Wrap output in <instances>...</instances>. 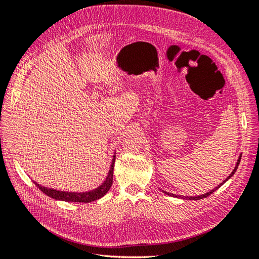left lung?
<instances>
[{
	"instance_id": "obj_1",
	"label": "left lung",
	"mask_w": 259,
	"mask_h": 259,
	"mask_svg": "<svg viewBox=\"0 0 259 259\" xmlns=\"http://www.w3.org/2000/svg\"><path fill=\"white\" fill-rule=\"evenodd\" d=\"M240 160H241V155H240V157H239V159H238V162H237V165L235 166V169H233V171L231 172V174H229V177L226 179V180H225L223 183H222V184H220L218 187H215L214 189H212V190H210V191H208V193H206V194H204V195H201V196H197V197H184V196H183V197H181V196H177V195H173V194H169V193H165V191H163V193L164 194H166V195H168V196H172V197H177V198H185V199H187V200H200V199H203V198H206V197H208V196H210L211 194H213L214 193V191L215 190H218L223 184H224V183L225 182H227L231 177H232V175L233 174H235V172L237 171V169H238V165H239V163H240Z\"/></svg>"
}]
</instances>
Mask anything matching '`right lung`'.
Masks as SVG:
<instances>
[{
	"instance_id": "add662e5",
	"label": "right lung",
	"mask_w": 259,
	"mask_h": 259,
	"mask_svg": "<svg viewBox=\"0 0 259 259\" xmlns=\"http://www.w3.org/2000/svg\"><path fill=\"white\" fill-rule=\"evenodd\" d=\"M114 163H115V156L112 160L110 172H108L107 178L104 181L103 184L94 190L88 191V193H68V191H60V190H56V189H52V188L41 187L35 182H34V184L40 189V191H43L45 195H47L48 197H51L53 199H56V200H61V201H66V202H79V203L80 202L87 203V202H91V201H96V200L102 198L107 193V191L110 190V188L113 184Z\"/></svg>"
}]
</instances>
